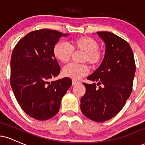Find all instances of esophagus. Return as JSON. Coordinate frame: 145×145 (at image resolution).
Returning a JSON list of instances; mask_svg holds the SVG:
<instances>
[{
    "label": "esophagus",
    "instance_id": "1",
    "mask_svg": "<svg viewBox=\"0 0 145 145\" xmlns=\"http://www.w3.org/2000/svg\"><path fill=\"white\" fill-rule=\"evenodd\" d=\"M80 82L77 81V80H72V85H76V84H80Z\"/></svg>",
    "mask_w": 145,
    "mask_h": 145
}]
</instances>
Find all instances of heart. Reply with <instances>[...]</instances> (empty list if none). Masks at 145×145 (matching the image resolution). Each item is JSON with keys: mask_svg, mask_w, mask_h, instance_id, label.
<instances>
[{"mask_svg": "<svg viewBox=\"0 0 145 145\" xmlns=\"http://www.w3.org/2000/svg\"><path fill=\"white\" fill-rule=\"evenodd\" d=\"M74 50L83 51L82 62H88L90 65L96 66L100 63L103 59V53L99 49L98 42L90 36H82L72 40L70 45L63 42H58L53 46L54 57L59 61L68 62ZM89 69L86 64L69 63L63 67V76L71 79L78 80L88 74Z\"/></svg>", "mask_w": 145, "mask_h": 145, "instance_id": "heart-1", "label": "heart"}]
</instances>
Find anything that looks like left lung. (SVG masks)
Segmentation results:
<instances>
[{"label":"left lung","instance_id":"obj_1","mask_svg":"<svg viewBox=\"0 0 145 145\" xmlns=\"http://www.w3.org/2000/svg\"><path fill=\"white\" fill-rule=\"evenodd\" d=\"M97 34L105 42V54L101 65L87 78L94 83H83L86 92L80 108L88 118L103 122L119 113L131 95L136 65L128 42L111 32ZM100 84L102 87L97 88Z\"/></svg>","mask_w":145,"mask_h":145}]
</instances>
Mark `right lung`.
<instances>
[{
	"mask_svg": "<svg viewBox=\"0 0 145 145\" xmlns=\"http://www.w3.org/2000/svg\"><path fill=\"white\" fill-rule=\"evenodd\" d=\"M58 31L42 29L32 31L13 48L11 59L10 83L22 109L38 120H46L59 110L61 101L71 86V80L57 77L61 67L53 49L62 36Z\"/></svg>",
	"mask_w": 145,
	"mask_h": 145,
	"instance_id": "1",
	"label": "right lung"
}]
</instances>
